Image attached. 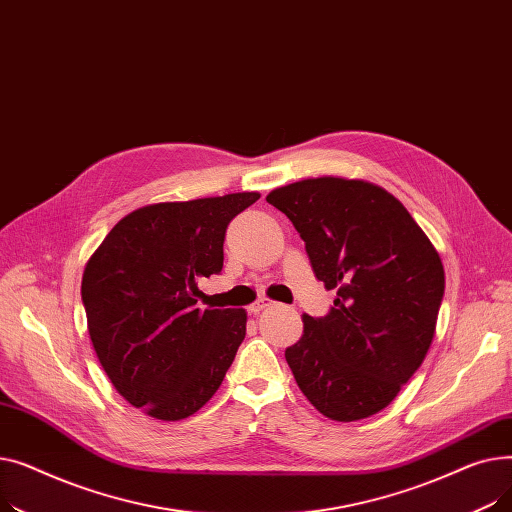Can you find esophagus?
Wrapping results in <instances>:
<instances>
[{
  "mask_svg": "<svg viewBox=\"0 0 512 512\" xmlns=\"http://www.w3.org/2000/svg\"><path fill=\"white\" fill-rule=\"evenodd\" d=\"M272 305H274V301H272L270 297H259V299L249 307V311L257 315L259 311H263V309H267V307H272Z\"/></svg>",
  "mask_w": 512,
  "mask_h": 512,
  "instance_id": "34e87169",
  "label": "esophagus"
}]
</instances>
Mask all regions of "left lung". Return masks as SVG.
I'll list each match as a JSON object with an SVG mask.
<instances>
[{
    "mask_svg": "<svg viewBox=\"0 0 512 512\" xmlns=\"http://www.w3.org/2000/svg\"><path fill=\"white\" fill-rule=\"evenodd\" d=\"M265 201L305 240L315 278L336 290L330 313L303 315V336L286 348L294 380L332 421L386 409L436 334L444 265L432 240L405 205L367 180L305 178Z\"/></svg>",
    "mask_w": 512,
    "mask_h": 512,
    "instance_id": "obj_1",
    "label": "left lung"
}]
</instances>
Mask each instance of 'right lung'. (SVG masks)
Instances as JSON below:
<instances>
[{"label": "right lung", "instance_id": "1", "mask_svg": "<svg viewBox=\"0 0 512 512\" xmlns=\"http://www.w3.org/2000/svg\"><path fill=\"white\" fill-rule=\"evenodd\" d=\"M261 195L230 193L130 211L89 257L80 284L97 359L145 415H195L224 382L247 334V311L197 305L222 272L234 215Z\"/></svg>", "mask_w": 512, "mask_h": 512}]
</instances>
